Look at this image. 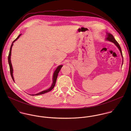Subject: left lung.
Returning a JSON list of instances; mask_svg holds the SVG:
<instances>
[{"instance_id":"1","label":"left lung","mask_w":131,"mask_h":131,"mask_svg":"<svg viewBox=\"0 0 131 131\" xmlns=\"http://www.w3.org/2000/svg\"><path fill=\"white\" fill-rule=\"evenodd\" d=\"M107 37L106 38V40H108L111 42H112V43H114L115 44V45L118 47V48L119 49L121 53V54H122V56L123 57V54H122V50H121V48L119 45V44L118 43V42L116 41V40L114 39V38L113 37V36L110 33H108L107 34Z\"/></svg>"}]
</instances>
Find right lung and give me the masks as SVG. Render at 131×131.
I'll return each mask as SVG.
<instances>
[{
    "mask_svg": "<svg viewBox=\"0 0 131 131\" xmlns=\"http://www.w3.org/2000/svg\"><path fill=\"white\" fill-rule=\"evenodd\" d=\"M21 35V34L19 35L18 36V37L12 43V45H11V46H10V50H9V54H8V63H9V69H10V75H11V77L13 80V81H14V77H13V67H12V63H11V60H10V56H11V51H12V46L13 45V43L14 42H15L18 38H19L20 36ZM62 65H60V66H59L57 69H56V70L55 71L54 73V74H53V83H52V84L51 86V87L46 90H45V91H43L40 93H38L36 94L35 95H32V96L33 95H41V94H43L45 93H47L48 92H49L50 91H51L54 87L55 85H56V79H57V75H58V74L59 73V72L60 71L61 68H62Z\"/></svg>",
    "mask_w": 131,
    "mask_h": 131,
    "instance_id": "add662e5",
    "label": "right lung"
}]
</instances>
